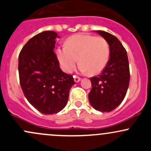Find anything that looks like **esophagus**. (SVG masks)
Masks as SVG:
<instances>
[{
	"mask_svg": "<svg viewBox=\"0 0 151 151\" xmlns=\"http://www.w3.org/2000/svg\"><path fill=\"white\" fill-rule=\"evenodd\" d=\"M74 80L75 82H79L81 80V78L79 77H77V76H74Z\"/></svg>",
	"mask_w": 151,
	"mask_h": 151,
	"instance_id": "1",
	"label": "esophagus"
}]
</instances>
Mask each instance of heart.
Masks as SVG:
<instances>
[{
  "label": "heart",
  "instance_id": "obj_1",
  "mask_svg": "<svg viewBox=\"0 0 151 151\" xmlns=\"http://www.w3.org/2000/svg\"><path fill=\"white\" fill-rule=\"evenodd\" d=\"M55 54L65 72L70 73L79 61V71L96 74L107 64L110 49L104 38L80 34L68 38L66 46H58Z\"/></svg>",
  "mask_w": 151,
  "mask_h": 151
}]
</instances>
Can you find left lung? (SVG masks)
Wrapping results in <instances>:
<instances>
[{"label":"left lung","instance_id":"8db88e82","mask_svg":"<svg viewBox=\"0 0 151 151\" xmlns=\"http://www.w3.org/2000/svg\"><path fill=\"white\" fill-rule=\"evenodd\" d=\"M107 41L110 49L109 60L102 73L90 78L92 89L89 101L97 111L110 112L123 101L129 83V67L127 51L113 35L96 31Z\"/></svg>","mask_w":151,"mask_h":151}]
</instances>
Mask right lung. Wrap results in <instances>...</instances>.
Segmentation results:
<instances>
[{
  "mask_svg": "<svg viewBox=\"0 0 151 151\" xmlns=\"http://www.w3.org/2000/svg\"><path fill=\"white\" fill-rule=\"evenodd\" d=\"M56 38L60 37L53 31L39 33L25 44L19 55L18 70L24 95L43 114L61 111L75 84L72 76L60 69L54 53Z\"/></svg>",
  "mask_w": 151,
  "mask_h": 151,
  "instance_id": "right-lung-1",
  "label": "right lung"
}]
</instances>
